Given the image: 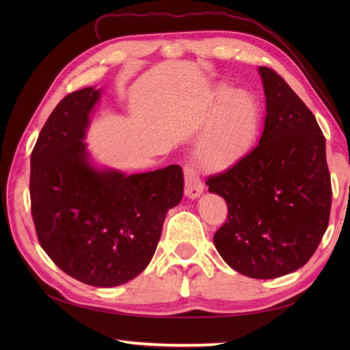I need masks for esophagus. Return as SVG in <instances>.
<instances>
[{"mask_svg":"<svg viewBox=\"0 0 350 350\" xmlns=\"http://www.w3.org/2000/svg\"><path fill=\"white\" fill-rule=\"evenodd\" d=\"M184 175H185V196L188 198H197L203 193V183H201L200 175L197 174L196 167L193 165L184 166Z\"/></svg>","mask_w":350,"mask_h":350,"instance_id":"esophagus-1","label":"esophagus"}]
</instances>
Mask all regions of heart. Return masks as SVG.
<instances>
[{
  "label": "heart",
  "instance_id": "obj_1",
  "mask_svg": "<svg viewBox=\"0 0 350 350\" xmlns=\"http://www.w3.org/2000/svg\"><path fill=\"white\" fill-rule=\"evenodd\" d=\"M215 102L220 103L206 133L196 146V156L207 167H224L248 149L258 130L260 109L252 94L217 88Z\"/></svg>",
  "mask_w": 350,
  "mask_h": 350
}]
</instances>
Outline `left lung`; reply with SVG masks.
Returning <instances> with one entry per match:
<instances>
[{"instance_id": "left-lung-1", "label": "left lung", "mask_w": 350, "mask_h": 350, "mask_svg": "<svg viewBox=\"0 0 350 350\" xmlns=\"http://www.w3.org/2000/svg\"><path fill=\"white\" fill-rule=\"evenodd\" d=\"M258 72L266 96L260 142L206 184L228 204V221L213 237L220 257L243 276L274 279L305 266L319 248L332 183L315 116L276 71Z\"/></svg>"}]
</instances>
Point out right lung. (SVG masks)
<instances>
[{"instance_id": "1", "label": "right lung", "mask_w": 350, "mask_h": 350, "mask_svg": "<svg viewBox=\"0 0 350 350\" xmlns=\"http://www.w3.org/2000/svg\"><path fill=\"white\" fill-rule=\"evenodd\" d=\"M100 92H72L49 115L30 156V201L49 258L83 283L113 288L149 266L184 175L179 165L131 175L94 165L84 137Z\"/></svg>"}]
</instances>
